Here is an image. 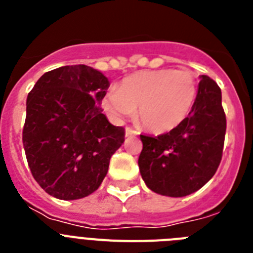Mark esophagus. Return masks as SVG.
Returning <instances> with one entry per match:
<instances>
[{"label": "esophagus", "instance_id": "obj_1", "mask_svg": "<svg viewBox=\"0 0 253 253\" xmlns=\"http://www.w3.org/2000/svg\"><path fill=\"white\" fill-rule=\"evenodd\" d=\"M125 135H126V137H135V135H138V131L126 126V128H125Z\"/></svg>", "mask_w": 253, "mask_h": 253}]
</instances>
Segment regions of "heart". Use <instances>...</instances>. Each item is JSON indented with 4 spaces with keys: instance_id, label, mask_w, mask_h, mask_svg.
Instances as JSON below:
<instances>
[{
    "instance_id": "obj_1",
    "label": "heart",
    "mask_w": 253,
    "mask_h": 253,
    "mask_svg": "<svg viewBox=\"0 0 253 253\" xmlns=\"http://www.w3.org/2000/svg\"><path fill=\"white\" fill-rule=\"evenodd\" d=\"M196 99V81L187 69L142 71L124 78L102 97V107L114 120L133 115L153 133H167L187 118Z\"/></svg>"
}]
</instances>
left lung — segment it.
Segmentation results:
<instances>
[{
	"mask_svg": "<svg viewBox=\"0 0 253 253\" xmlns=\"http://www.w3.org/2000/svg\"><path fill=\"white\" fill-rule=\"evenodd\" d=\"M227 120L222 91L203 75L193 109L177 128L158 137L140 135L138 166L147 186L160 195L182 198L202 189L222 160Z\"/></svg>",
	"mask_w": 253,
	"mask_h": 253,
	"instance_id": "8db88e82",
	"label": "left lung"
}]
</instances>
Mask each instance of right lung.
<instances>
[{"label": "right lung", "instance_id": "add662e5", "mask_svg": "<svg viewBox=\"0 0 253 253\" xmlns=\"http://www.w3.org/2000/svg\"><path fill=\"white\" fill-rule=\"evenodd\" d=\"M109 86L100 71L78 64L44 73L29 92L22 143L33 177L49 195L82 199L106 176L125 137L100 106Z\"/></svg>", "mask_w": 253, "mask_h": 253}]
</instances>
